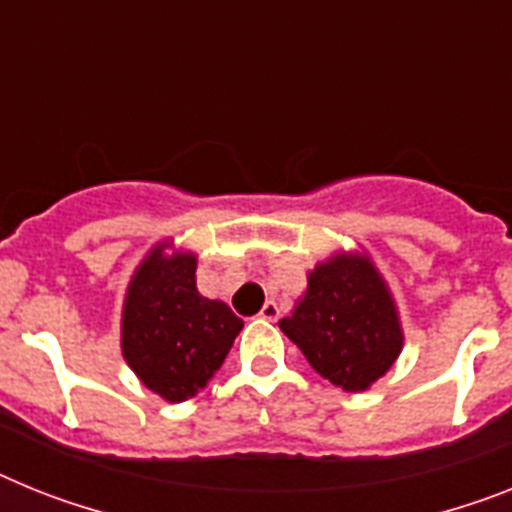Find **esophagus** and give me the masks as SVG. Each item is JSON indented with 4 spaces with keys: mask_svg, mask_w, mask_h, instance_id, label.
Returning a JSON list of instances; mask_svg holds the SVG:
<instances>
[{
    "mask_svg": "<svg viewBox=\"0 0 512 512\" xmlns=\"http://www.w3.org/2000/svg\"><path fill=\"white\" fill-rule=\"evenodd\" d=\"M260 317L268 322H276L278 317H281V307H278L276 302H265V307L260 309Z\"/></svg>",
    "mask_w": 512,
    "mask_h": 512,
    "instance_id": "1",
    "label": "esophagus"
}]
</instances>
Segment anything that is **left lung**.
Masks as SVG:
<instances>
[{
  "label": "left lung",
  "instance_id": "obj_1",
  "mask_svg": "<svg viewBox=\"0 0 512 512\" xmlns=\"http://www.w3.org/2000/svg\"><path fill=\"white\" fill-rule=\"evenodd\" d=\"M281 330L317 375L362 393L395 364L403 328L388 281L367 252H336L307 273V291Z\"/></svg>",
  "mask_w": 512,
  "mask_h": 512
}]
</instances>
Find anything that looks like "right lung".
Instances as JSON below:
<instances>
[{"label":"right lung","instance_id":"obj_1","mask_svg":"<svg viewBox=\"0 0 512 512\" xmlns=\"http://www.w3.org/2000/svg\"><path fill=\"white\" fill-rule=\"evenodd\" d=\"M197 255L158 242L127 283L122 356L145 388L182 403L221 369L244 322L195 283Z\"/></svg>","mask_w":512,"mask_h":512}]
</instances>
